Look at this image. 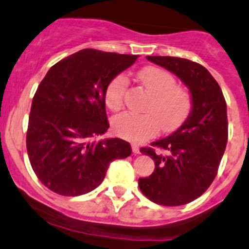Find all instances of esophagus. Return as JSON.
Wrapping results in <instances>:
<instances>
[{"label": "esophagus", "mask_w": 249, "mask_h": 249, "mask_svg": "<svg viewBox=\"0 0 249 249\" xmlns=\"http://www.w3.org/2000/svg\"><path fill=\"white\" fill-rule=\"evenodd\" d=\"M132 151H133V154H140V149H139V146H138L137 144H132Z\"/></svg>", "instance_id": "34e87169"}]
</instances>
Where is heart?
Masks as SVG:
<instances>
[{
	"label": "heart",
	"instance_id": "1",
	"mask_svg": "<svg viewBox=\"0 0 249 249\" xmlns=\"http://www.w3.org/2000/svg\"><path fill=\"white\" fill-rule=\"evenodd\" d=\"M142 85L152 94L146 112L125 111L112 121V129L119 137L140 142L154 137L160 129L169 133L178 129L190 115L193 99L190 93L179 87L176 77L163 69L149 66L138 73ZM128 78L117 75L105 89V103L111 110L124 105Z\"/></svg>",
	"mask_w": 249,
	"mask_h": 249
}]
</instances>
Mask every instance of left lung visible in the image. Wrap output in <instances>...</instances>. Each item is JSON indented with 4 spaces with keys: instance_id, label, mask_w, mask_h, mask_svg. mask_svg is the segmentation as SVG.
<instances>
[{
    "instance_id": "obj_1",
    "label": "left lung",
    "mask_w": 249,
    "mask_h": 249,
    "mask_svg": "<svg viewBox=\"0 0 249 249\" xmlns=\"http://www.w3.org/2000/svg\"><path fill=\"white\" fill-rule=\"evenodd\" d=\"M188 86L193 99L190 115L173 134L142 147L155 161V171L139 178V189L150 201L181 206L200 197L218 173L228 142L226 102L218 82L206 68L176 56H146ZM165 154H163V151Z\"/></svg>"
}]
</instances>
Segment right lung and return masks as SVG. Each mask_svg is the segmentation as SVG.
Wrapping results in <instances>:
<instances>
[{"label": "right lung", "instance_id": "add662e5", "mask_svg": "<svg viewBox=\"0 0 249 249\" xmlns=\"http://www.w3.org/2000/svg\"><path fill=\"white\" fill-rule=\"evenodd\" d=\"M138 55L97 49L66 56L52 66L31 104L26 149L44 186L63 196L94 190L110 162L132 154L119 138L95 140L109 128L105 89Z\"/></svg>", "mask_w": 249, "mask_h": 249}]
</instances>
